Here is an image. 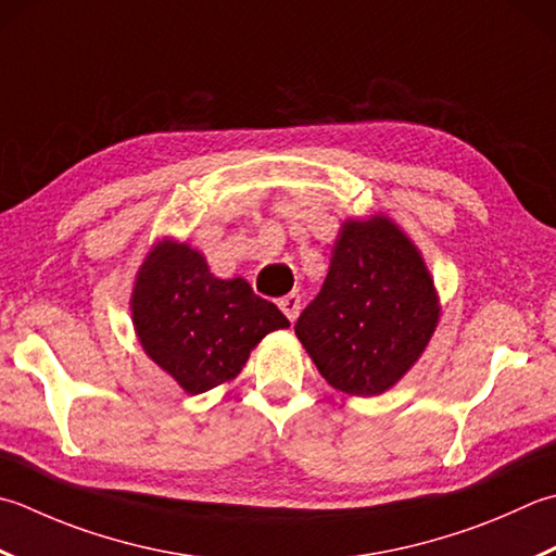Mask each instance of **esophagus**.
Instances as JSON below:
<instances>
[{"mask_svg": "<svg viewBox=\"0 0 556 556\" xmlns=\"http://www.w3.org/2000/svg\"><path fill=\"white\" fill-rule=\"evenodd\" d=\"M277 306H279V311L287 315V318L293 323L299 318V308H301V296L299 293H287V296H281L279 301H277Z\"/></svg>", "mask_w": 556, "mask_h": 556, "instance_id": "esophagus-1", "label": "esophagus"}]
</instances>
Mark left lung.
I'll return each mask as SVG.
<instances>
[{"instance_id":"8db88e82","label":"left lung","mask_w":556,"mask_h":556,"mask_svg":"<svg viewBox=\"0 0 556 556\" xmlns=\"http://www.w3.org/2000/svg\"><path fill=\"white\" fill-rule=\"evenodd\" d=\"M439 318L419 248L390 216L374 214L344 219L325 285L293 330L334 390L374 397L419 362Z\"/></svg>"}]
</instances>
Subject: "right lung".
<instances>
[{"label":"right lung","instance_id":"1","mask_svg":"<svg viewBox=\"0 0 556 556\" xmlns=\"http://www.w3.org/2000/svg\"><path fill=\"white\" fill-rule=\"evenodd\" d=\"M129 311L141 350L190 395L231 383L265 334L289 328L243 277H214L200 250L168 236L139 265Z\"/></svg>","mask_w":556,"mask_h":556}]
</instances>
